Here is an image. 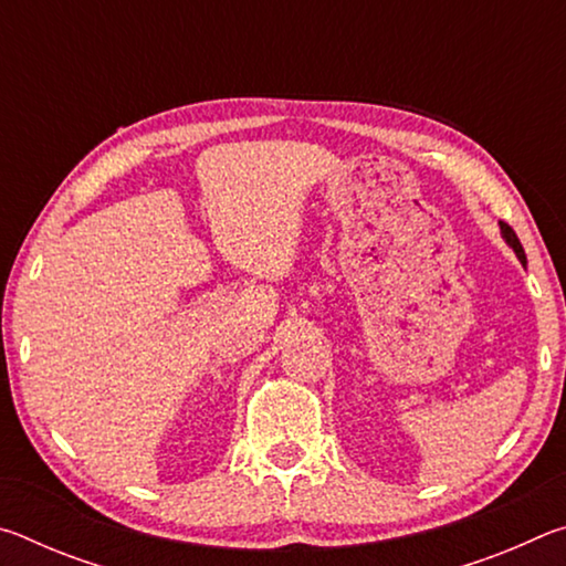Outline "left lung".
Listing matches in <instances>:
<instances>
[{
    "label": "left lung",
    "mask_w": 566,
    "mask_h": 566,
    "mask_svg": "<svg viewBox=\"0 0 566 566\" xmlns=\"http://www.w3.org/2000/svg\"><path fill=\"white\" fill-rule=\"evenodd\" d=\"M500 227H502V237L506 239V244H510V247L514 249L516 256H520V262L524 264L526 256H524V249H522V244H520V239H516V234H514V229H512L510 224H504V222H500Z\"/></svg>",
    "instance_id": "left-lung-1"
}]
</instances>
